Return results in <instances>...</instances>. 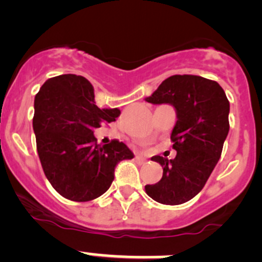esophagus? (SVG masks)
<instances>
[{"mask_svg": "<svg viewBox=\"0 0 262 262\" xmlns=\"http://www.w3.org/2000/svg\"><path fill=\"white\" fill-rule=\"evenodd\" d=\"M135 159H136L139 163H146L147 162V159H145V158L141 157V155H136V157H135Z\"/></svg>", "mask_w": 262, "mask_h": 262, "instance_id": "1", "label": "esophagus"}]
</instances>
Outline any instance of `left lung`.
<instances>
[{
    "mask_svg": "<svg viewBox=\"0 0 262 262\" xmlns=\"http://www.w3.org/2000/svg\"><path fill=\"white\" fill-rule=\"evenodd\" d=\"M147 103L174 107L177 122L170 140L174 159L155 155L163 177L145 186L147 195L164 205H180L195 198L215 168L229 132V102L216 81L196 75H173L165 79Z\"/></svg>",
    "mask_w": 262,
    "mask_h": 262,
    "instance_id": "1",
    "label": "left lung"
}]
</instances>
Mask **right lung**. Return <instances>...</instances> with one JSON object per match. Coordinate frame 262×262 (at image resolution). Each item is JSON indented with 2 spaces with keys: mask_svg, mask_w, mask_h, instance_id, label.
<instances>
[{
  "mask_svg": "<svg viewBox=\"0 0 262 262\" xmlns=\"http://www.w3.org/2000/svg\"><path fill=\"white\" fill-rule=\"evenodd\" d=\"M121 115L118 108L95 105L94 88L74 74L51 77L34 99L33 128L47 180L61 196L84 203L105 192L121 160L134 152L118 140L100 146L95 128Z\"/></svg>",
  "mask_w": 262,
  "mask_h": 262,
  "instance_id": "add662e5",
  "label": "right lung"
}]
</instances>
